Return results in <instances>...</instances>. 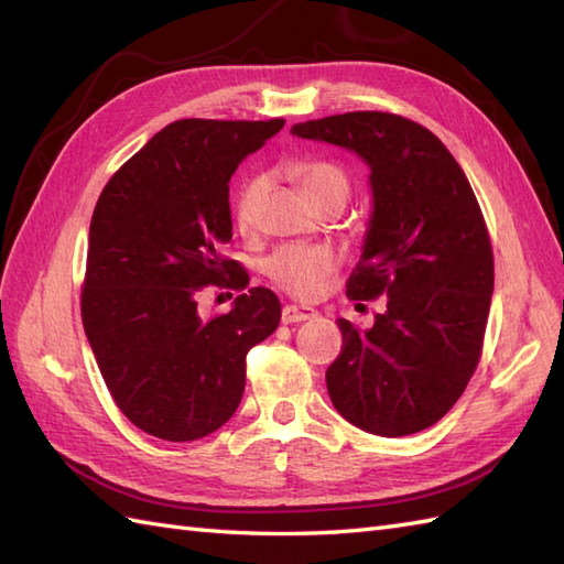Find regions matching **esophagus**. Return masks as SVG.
Returning <instances> with one entry per match:
<instances>
[{"mask_svg":"<svg viewBox=\"0 0 564 564\" xmlns=\"http://www.w3.org/2000/svg\"><path fill=\"white\" fill-rule=\"evenodd\" d=\"M316 312L312 307H297V305H285L281 312L283 324H295V322H307L314 319Z\"/></svg>","mask_w":564,"mask_h":564,"instance_id":"1","label":"esophagus"}]
</instances>
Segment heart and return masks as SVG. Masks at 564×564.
Segmentation results:
<instances>
[{
	"mask_svg": "<svg viewBox=\"0 0 564 564\" xmlns=\"http://www.w3.org/2000/svg\"><path fill=\"white\" fill-rule=\"evenodd\" d=\"M295 178L300 181L302 191L310 197V202H319L326 195H345L348 197L350 181L348 173L340 166L330 162H307L295 169ZM267 193V181L262 176H254L245 181L234 202L236 221L248 228L254 224L259 205ZM336 267V257L326 248H312V245H288L279 252H273L264 271L267 276L276 283L281 291L291 293L295 297H314L319 293L324 279Z\"/></svg>",
	"mask_w": 564,
	"mask_h": 564,
	"instance_id": "heart-1",
	"label": "heart"
}]
</instances>
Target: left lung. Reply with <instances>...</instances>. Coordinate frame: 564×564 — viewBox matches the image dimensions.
Segmentation results:
<instances>
[{
	"mask_svg": "<svg viewBox=\"0 0 564 564\" xmlns=\"http://www.w3.org/2000/svg\"><path fill=\"white\" fill-rule=\"evenodd\" d=\"M291 133L355 152L369 166L371 216L348 297L386 295L326 369L334 408L377 436L436 424L479 365L494 295V252L471 185L429 128L383 111L295 123Z\"/></svg>",
	"mask_w": 564,
	"mask_h": 564,
	"instance_id": "left-lung-1",
	"label": "left lung"
}]
</instances>
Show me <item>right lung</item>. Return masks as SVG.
I'll use <instances>...</instances> for the list:
<instances>
[{
  "label": "right lung",
  "instance_id": "1",
  "mask_svg": "<svg viewBox=\"0 0 564 564\" xmlns=\"http://www.w3.org/2000/svg\"><path fill=\"white\" fill-rule=\"evenodd\" d=\"M271 121L183 119L113 173L90 221L83 326L119 410L162 441L224 426L245 391V355L281 322L269 288L228 314L197 312L202 285L248 273L219 250L234 238L228 181L283 128Z\"/></svg>",
  "mask_w": 564,
  "mask_h": 564
}]
</instances>
